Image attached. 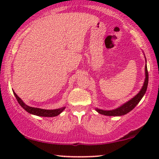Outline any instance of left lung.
<instances>
[{
    "instance_id": "left-lung-1",
    "label": "left lung",
    "mask_w": 159,
    "mask_h": 159,
    "mask_svg": "<svg viewBox=\"0 0 159 159\" xmlns=\"http://www.w3.org/2000/svg\"><path fill=\"white\" fill-rule=\"evenodd\" d=\"M145 80L144 82V84H143L142 89L139 92V93L136 96H134L133 98H132L130 101H129L127 103L123 104L122 106L120 107L116 108V109L111 110V111H103L101 109H96V111L99 114L106 115V116H122L133 109L135 107L139 102L140 101V100L142 99L143 95H145V92L147 90L148 88V69H147V65L145 66Z\"/></svg>"
}]
</instances>
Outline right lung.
<instances>
[{"label":"right lung","instance_id":"1","mask_svg":"<svg viewBox=\"0 0 159 159\" xmlns=\"http://www.w3.org/2000/svg\"><path fill=\"white\" fill-rule=\"evenodd\" d=\"M14 94L15 95V97H16L17 101H18V103H19V105H20L24 109L27 111L28 113H30V114L37 115V116H45V117L56 116H58V114H60L65 108V107H63L61 108H58V109L46 110V109H42V108H39L30 107V106L26 105V104L21 101L20 98H19L18 95L14 93Z\"/></svg>","mask_w":159,"mask_h":159}]
</instances>
